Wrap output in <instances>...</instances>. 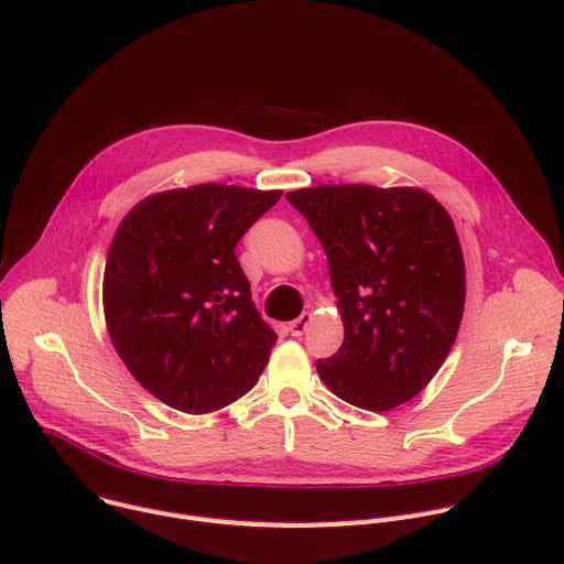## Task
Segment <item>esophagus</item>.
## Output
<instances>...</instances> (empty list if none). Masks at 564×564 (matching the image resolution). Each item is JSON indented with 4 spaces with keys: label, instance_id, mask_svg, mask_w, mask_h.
<instances>
[{
    "label": "esophagus",
    "instance_id": "1",
    "mask_svg": "<svg viewBox=\"0 0 564 564\" xmlns=\"http://www.w3.org/2000/svg\"><path fill=\"white\" fill-rule=\"evenodd\" d=\"M311 324H313V315H311V313H303L301 317H296L294 322H290L288 330L292 333V337H301L305 330H308Z\"/></svg>",
    "mask_w": 564,
    "mask_h": 564
}]
</instances>
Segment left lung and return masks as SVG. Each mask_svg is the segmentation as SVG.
Wrapping results in <instances>:
<instances>
[{
    "label": "left lung",
    "mask_w": 564,
    "mask_h": 564,
    "mask_svg": "<svg viewBox=\"0 0 564 564\" xmlns=\"http://www.w3.org/2000/svg\"><path fill=\"white\" fill-rule=\"evenodd\" d=\"M330 270L344 341L317 360L324 384L369 412L419 395L449 355L466 305L449 214L416 186L322 184L285 193Z\"/></svg>",
    "instance_id": "obj_1"
}]
</instances>
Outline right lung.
<instances>
[{
  "instance_id": "right-lung-1",
  "label": "right lung",
  "mask_w": 564,
  "mask_h": 564,
  "mask_svg": "<svg viewBox=\"0 0 564 564\" xmlns=\"http://www.w3.org/2000/svg\"><path fill=\"white\" fill-rule=\"evenodd\" d=\"M281 191L197 184L126 214L106 261L104 313L132 378L186 414H209L263 373L276 333L251 301L236 245Z\"/></svg>"
}]
</instances>
